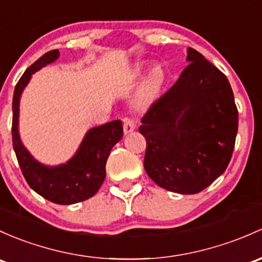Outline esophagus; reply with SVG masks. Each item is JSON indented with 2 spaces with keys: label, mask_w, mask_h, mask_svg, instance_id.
Segmentation results:
<instances>
[{
  "label": "esophagus",
  "mask_w": 262,
  "mask_h": 262,
  "mask_svg": "<svg viewBox=\"0 0 262 262\" xmlns=\"http://www.w3.org/2000/svg\"><path fill=\"white\" fill-rule=\"evenodd\" d=\"M134 129H136V120L133 118H125V120H124V133H130Z\"/></svg>",
  "instance_id": "esophagus-1"
}]
</instances>
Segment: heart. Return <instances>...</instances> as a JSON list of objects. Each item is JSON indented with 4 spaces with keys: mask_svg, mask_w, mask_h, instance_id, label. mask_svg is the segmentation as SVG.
I'll list each match as a JSON object with an SVG mask.
<instances>
[{
    "mask_svg": "<svg viewBox=\"0 0 262 262\" xmlns=\"http://www.w3.org/2000/svg\"><path fill=\"white\" fill-rule=\"evenodd\" d=\"M162 81H163V73H162V70L157 69L147 84H145L144 90H143V100H148V99L152 98L158 92Z\"/></svg>",
    "mask_w": 262,
    "mask_h": 262,
    "instance_id": "1",
    "label": "heart"
}]
</instances>
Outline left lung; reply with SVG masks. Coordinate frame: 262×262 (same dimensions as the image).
I'll list each match as a JSON object with an SVG mask.
<instances>
[{"instance_id": "left-lung-1", "label": "left lung", "mask_w": 262, "mask_h": 262, "mask_svg": "<svg viewBox=\"0 0 262 262\" xmlns=\"http://www.w3.org/2000/svg\"><path fill=\"white\" fill-rule=\"evenodd\" d=\"M187 60L178 80L143 115L139 132L147 174L162 188L194 194L230 163L238 110L222 71L192 48Z\"/></svg>"}]
</instances>
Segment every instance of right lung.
I'll list each match as a JSON object with an SVG mask.
<instances>
[{"label":"right lung","mask_w":262,"mask_h":262,"mask_svg":"<svg viewBox=\"0 0 262 262\" xmlns=\"http://www.w3.org/2000/svg\"><path fill=\"white\" fill-rule=\"evenodd\" d=\"M59 50H51L36 60L16 84L12 100V144L21 172L29 186L36 193L57 205H73L93 197L105 180V164L112 148L122 139L123 124L113 120L90 129L78 153L64 166L55 168L41 166L18 137V104L24 88L35 71L59 57Z\"/></svg>","instance_id":"1"}]
</instances>
